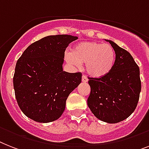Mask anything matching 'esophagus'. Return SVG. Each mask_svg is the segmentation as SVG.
<instances>
[{"instance_id": "esophagus-1", "label": "esophagus", "mask_w": 149, "mask_h": 149, "mask_svg": "<svg viewBox=\"0 0 149 149\" xmlns=\"http://www.w3.org/2000/svg\"><path fill=\"white\" fill-rule=\"evenodd\" d=\"M81 81L82 82H84V83H87V82L88 81V79L87 78V77H85V76H82V78H81Z\"/></svg>"}]
</instances>
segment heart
Here are the masks:
<instances>
[{"mask_svg": "<svg viewBox=\"0 0 149 149\" xmlns=\"http://www.w3.org/2000/svg\"><path fill=\"white\" fill-rule=\"evenodd\" d=\"M65 60L72 65L85 64L87 73L100 78L111 72L115 63V52L109 44L97 42H82L74 46L72 52L66 53Z\"/></svg>", "mask_w": 149, "mask_h": 149, "instance_id": "b5f03b06", "label": "heart"}]
</instances>
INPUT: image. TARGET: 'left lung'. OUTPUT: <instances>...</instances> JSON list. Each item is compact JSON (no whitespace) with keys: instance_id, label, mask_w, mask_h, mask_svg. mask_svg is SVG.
<instances>
[{"instance_id":"obj_1","label":"left lung","mask_w":149,"mask_h":149,"mask_svg":"<svg viewBox=\"0 0 149 149\" xmlns=\"http://www.w3.org/2000/svg\"><path fill=\"white\" fill-rule=\"evenodd\" d=\"M116 54L113 68L100 78L89 77L88 105L94 116L108 123L126 120L134 112L141 91L139 68L129 52L111 40Z\"/></svg>"}]
</instances>
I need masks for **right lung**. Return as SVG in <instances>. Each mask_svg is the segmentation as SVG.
Masks as SVG:
<instances>
[{"instance_id":"right-lung-1","label":"right lung","mask_w":149,"mask_h":149,"mask_svg":"<svg viewBox=\"0 0 149 149\" xmlns=\"http://www.w3.org/2000/svg\"><path fill=\"white\" fill-rule=\"evenodd\" d=\"M77 39L71 35L48 36L28 46L17 60L13 88L17 104L28 118L39 123L58 120L66 100L81 82V73L64 72L65 51Z\"/></svg>"}]
</instances>
